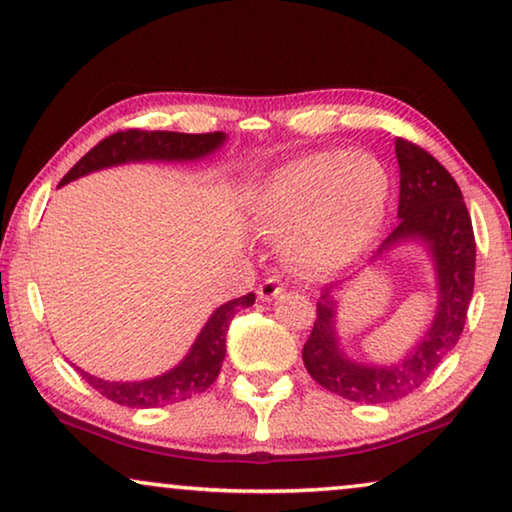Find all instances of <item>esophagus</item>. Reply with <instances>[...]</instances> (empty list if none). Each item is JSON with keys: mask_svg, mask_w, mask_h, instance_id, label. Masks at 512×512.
I'll use <instances>...</instances> for the list:
<instances>
[{"mask_svg": "<svg viewBox=\"0 0 512 512\" xmlns=\"http://www.w3.org/2000/svg\"><path fill=\"white\" fill-rule=\"evenodd\" d=\"M282 291H284L282 279H279V277H268L261 286H258V298H261V300H272V298H277Z\"/></svg>", "mask_w": 512, "mask_h": 512, "instance_id": "34e87169", "label": "esophagus"}]
</instances>
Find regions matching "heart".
Returning <instances> with one entry per match:
<instances>
[{"mask_svg":"<svg viewBox=\"0 0 512 512\" xmlns=\"http://www.w3.org/2000/svg\"><path fill=\"white\" fill-rule=\"evenodd\" d=\"M391 179L368 153L312 151L279 167L256 193V216L282 251L305 270H342L366 256L380 237Z\"/></svg>","mask_w":512,"mask_h":512,"instance_id":"obj_1","label":"heart"}]
</instances>
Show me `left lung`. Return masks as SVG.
Segmentation results:
<instances>
[{
	"label": "left lung",
	"instance_id": "obj_1",
	"mask_svg": "<svg viewBox=\"0 0 512 512\" xmlns=\"http://www.w3.org/2000/svg\"><path fill=\"white\" fill-rule=\"evenodd\" d=\"M401 170L398 219L377 256L403 240H424L438 275V312L419 345L394 366H363L338 349L333 286L321 291L317 319L303 347L312 380L347 401L391 403L412 394L429 380L438 363L457 345L464 331L475 284V235L466 202L452 174L422 146L396 139Z\"/></svg>",
	"mask_w": 512,
	"mask_h": 512
}]
</instances>
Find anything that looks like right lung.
<instances>
[{
    "label": "right lung",
    "instance_id": "1",
    "mask_svg": "<svg viewBox=\"0 0 512 512\" xmlns=\"http://www.w3.org/2000/svg\"><path fill=\"white\" fill-rule=\"evenodd\" d=\"M226 135L223 132H205V135H186V132H167V130H121L102 139L93 146L72 170L65 174L60 186L67 181L79 179L83 174L102 170V167L132 163V160H198L202 156L219 149ZM256 296H247L228 300L221 305L202 328L198 340L191 347V352L177 368L170 373L153 377L144 382H107L100 377L83 373L95 391H100L104 398L128 408H163V405L186 401L195 394H202L212 387V382L221 373L223 356H226V333L233 317L244 307L254 305Z\"/></svg>",
    "mask_w": 512,
    "mask_h": 512
}]
</instances>
